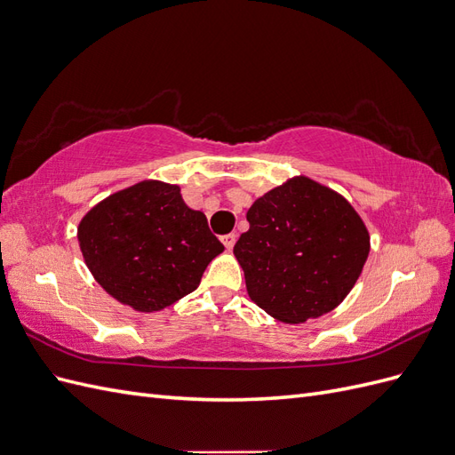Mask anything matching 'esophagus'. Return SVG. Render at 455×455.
Listing matches in <instances>:
<instances>
[{
	"label": "esophagus",
	"instance_id": "obj_1",
	"mask_svg": "<svg viewBox=\"0 0 455 455\" xmlns=\"http://www.w3.org/2000/svg\"><path fill=\"white\" fill-rule=\"evenodd\" d=\"M235 241H237L235 233H228V235H222V243H224V246H226L228 251L233 249V244H235Z\"/></svg>",
	"mask_w": 455,
	"mask_h": 455
}]
</instances>
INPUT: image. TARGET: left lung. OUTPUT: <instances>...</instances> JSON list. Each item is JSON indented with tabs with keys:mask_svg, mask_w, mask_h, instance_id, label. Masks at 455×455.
Returning <instances> with one entry per match:
<instances>
[{
	"mask_svg": "<svg viewBox=\"0 0 455 455\" xmlns=\"http://www.w3.org/2000/svg\"><path fill=\"white\" fill-rule=\"evenodd\" d=\"M249 231L233 246L246 292L286 324L339 306L370 252L368 229L336 191L296 176L254 201Z\"/></svg>",
	"mask_w": 455,
	"mask_h": 455,
	"instance_id": "obj_1",
	"label": "left lung"
}]
</instances>
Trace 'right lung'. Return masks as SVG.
I'll list each match as a JSON object with an SVG mask.
<instances>
[{
	"mask_svg": "<svg viewBox=\"0 0 455 455\" xmlns=\"http://www.w3.org/2000/svg\"><path fill=\"white\" fill-rule=\"evenodd\" d=\"M85 264L104 291L136 311L154 313L194 292L224 251L206 216L180 188L144 180L109 196L77 228Z\"/></svg>",
	"mask_w": 455,
	"mask_h": 455,
	"instance_id": "add662e5",
	"label": "right lung"
}]
</instances>
